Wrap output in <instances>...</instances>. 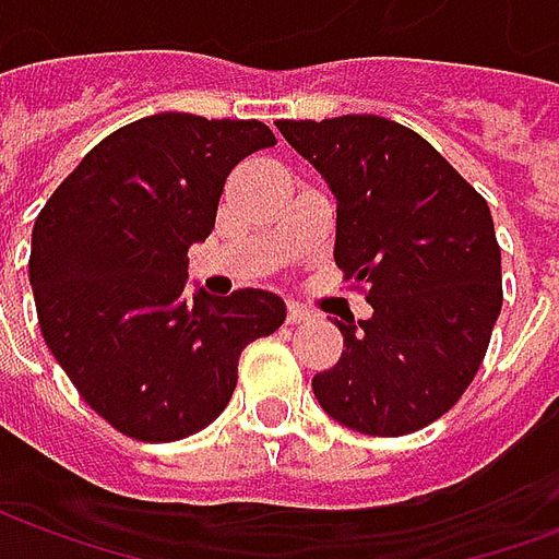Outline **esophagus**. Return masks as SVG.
<instances>
[{"mask_svg":"<svg viewBox=\"0 0 559 559\" xmlns=\"http://www.w3.org/2000/svg\"><path fill=\"white\" fill-rule=\"evenodd\" d=\"M308 317H311V311L302 308V305H296V302L287 305V323H302V320H308Z\"/></svg>","mask_w":559,"mask_h":559,"instance_id":"34e87169","label":"esophagus"}]
</instances>
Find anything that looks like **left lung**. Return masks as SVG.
<instances>
[{
    "label": "left lung",
    "mask_w": 559,
    "mask_h": 559,
    "mask_svg": "<svg viewBox=\"0 0 559 559\" xmlns=\"http://www.w3.org/2000/svg\"><path fill=\"white\" fill-rule=\"evenodd\" d=\"M335 197V263L365 281L368 320L338 323L344 353L311 380L320 407L401 437L455 407L503 305L491 209L425 138L368 114L275 122Z\"/></svg>",
    "instance_id": "8db88e82"
}]
</instances>
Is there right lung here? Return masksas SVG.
I'll use <instances>...</instances> for the list:
<instances>
[{
    "label": "right lung",
    "mask_w": 559,
    "mask_h": 559,
    "mask_svg": "<svg viewBox=\"0 0 559 559\" xmlns=\"http://www.w3.org/2000/svg\"><path fill=\"white\" fill-rule=\"evenodd\" d=\"M269 146L257 119L146 116L92 148L35 221L41 335L116 431L146 443L203 431L230 401L245 347L284 323L269 290L185 296L188 248L215 227L224 179Z\"/></svg>",
    "instance_id": "right-lung-1"
}]
</instances>
